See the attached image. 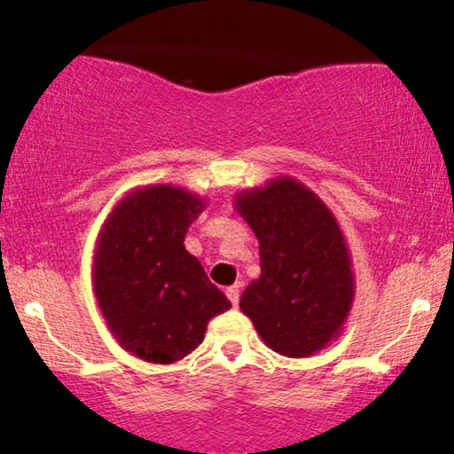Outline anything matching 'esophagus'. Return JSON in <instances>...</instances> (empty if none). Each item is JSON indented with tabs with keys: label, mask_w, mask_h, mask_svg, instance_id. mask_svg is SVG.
Returning a JSON list of instances; mask_svg holds the SVG:
<instances>
[{
	"label": "esophagus",
	"mask_w": 454,
	"mask_h": 454,
	"mask_svg": "<svg viewBox=\"0 0 454 454\" xmlns=\"http://www.w3.org/2000/svg\"><path fill=\"white\" fill-rule=\"evenodd\" d=\"M228 300L232 301V306H239V295H240V285H232L226 289Z\"/></svg>",
	"instance_id": "esophagus-1"
}]
</instances>
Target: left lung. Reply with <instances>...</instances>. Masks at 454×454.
Wrapping results in <instances>:
<instances>
[{
  "mask_svg": "<svg viewBox=\"0 0 454 454\" xmlns=\"http://www.w3.org/2000/svg\"><path fill=\"white\" fill-rule=\"evenodd\" d=\"M234 209L260 240V278L240 295L270 349L306 358L340 335L354 301L346 237L317 192L291 176L234 197Z\"/></svg>",
  "mask_w": 454,
  "mask_h": 454,
  "instance_id": "8db88e82",
  "label": "left lung"
}]
</instances>
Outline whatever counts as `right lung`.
<instances>
[{"label": "right lung", "instance_id": "add662e5", "mask_svg": "<svg viewBox=\"0 0 454 454\" xmlns=\"http://www.w3.org/2000/svg\"><path fill=\"white\" fill-rule=\"evenodd\" d=\"M207 200L182 186L151 184L114 205L96 240L91 285L119 346L154 364L182 360L231 301L184 247Z\"/></svg>", "mask_w": 454, "mask_h": 454}]
</instances>
